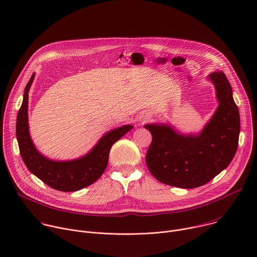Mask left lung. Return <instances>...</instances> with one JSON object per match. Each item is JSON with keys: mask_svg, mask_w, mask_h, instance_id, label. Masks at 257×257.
I'll use <instances>...</instances> for the list:
<instances>
[{"mask_svg": "<svg viewBox=\"0 0 257 257\" xmlns=\"http://www.w3.org/2000/svg\"><path fill=\"white\" fill-rule=\"evenodd\" d=\"M217 107L197 133H184L169 123L145 124L153 136L145 161L152 175L179 188L202 186L232 162L239 141L240 116L233 90L221 70L207 76Z\"/></svg>", "mask_w": 257, "mask_h": 257, "instance_id": "left-lung-1", "label": "left lung"}]
</instances>
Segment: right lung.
Instances as JSON below:
<instances>
[{"label":"right lung","instance_id":"1","mask_svg":"<svg viewBox=\"0 0 257 257\" xmlns=\"http://www.w3.org/2000/svg\"><path fill=\"white\" fill-rule=\"evenodd\" d=\"M35 73L29 79L17 115L16 137L21 158L27 169L53 189L72 192L94 183L104 172L112 145L133 126L123 125L104 133L84 156L69 161H55L42 155L31 139L28 124V92Z\"/></svg>","mask_w":257,"mask_h":257}]
</instances>
